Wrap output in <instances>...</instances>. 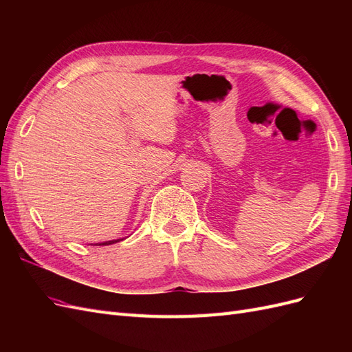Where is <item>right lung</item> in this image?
<instances>
[{
  "label": "right lung",
  "mask_w": 352,
  "mask_h": 352,
  "mask_svg": "<svg viewBox=\"0 0 352 352\" xmlns=\"http://www.w3.org/2000/svg\"><path fill=\"white\" fill-rule=\"evenodd\" d=\"M120 241H123V239H113V241H107V242H101V243H98V245H111V243L120 242ZM95 245H97V243H95Z\"/></svg>",
  "instance_id": "1"
}]
</instances>
